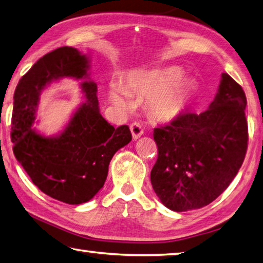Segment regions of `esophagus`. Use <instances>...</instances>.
I'll list each match as a JSON object with an SVG mask.
<instances>
[{
	"label": "esophagus",
	"mask_w": 263,
	"mask_h": 263,
	"mask_svg": "<svg viewBox=\"0 0 263 263\" xmlns=\"http://www.w3.org/2000/svg\"><path fill=\"white\" fill-rule=\"evenodd\" d=\"M129 128H130L133 140H137L142 134H143V129H142L140 123H137V122L132 123L130 127H129Z\"/></svg>",
	"instance_id": "esophagus-1"
}]
</instances>
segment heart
Returning a JSON list of instances; mask_svg holds the SVG:
<instances>
[{"mask_svg":"<svg viewBox=\"0 0 263 263\" xmlns=\"http://www.w3.org/2000/svg\"><path fill=\"white\" fill-rule=\"evenodd\" d=\"M179 67H166L132 75L121 90L110 92V100L118 107L127 108L128 97L148 100L151 117L160 122H170L180 117L191 99V83Z\"/></svg>","mask_w":263,"mask_h":263,"instance_id":"1","label":"heart"}]
</instances>
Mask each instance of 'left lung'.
<instances>
[{
    "mask_svg": "<svg viewBox=\"0 0 263 263\" xmlns=\"http://www.w3.org/2000/svg\"><path fill=\"white\" fill-rule=\"evenodd\" d=\"M246 105L242 87L224 72L208 109L154 129L158 157L150 179L165 206L178 213L203 208L229 187L247 151Z\"/></svg>",
    "mask_w": 263,
    "mask_h": 263,
    "instance_id": "8db88e82",
    "label": "left lung"
}]
</instances>
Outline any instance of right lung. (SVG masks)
<instances>
[{
  "label": "right lung",
  "mask_w": 263,
  "mask_h": 263,
  "mask_svg": "<svg viewBox=\"0 0 263 263\" xmlns=\"http://www.w3.org/2000/svg\"><path fill=\"white\" fill-rule=\"evenodd\" d=\"M89 68L86 55L76 48L60 47L32 66L13 95L15 157L41 192L68 204L90 201L104 186L114 154L132 141L128 126L114 128L101 117L97 84L89 80ZM64 77L83 80L86 103L61 135L46 138L31 128L40 95L49 82Z\"/></svg>",
  "instance_id": "right-lung-1"
}]
</instances>
